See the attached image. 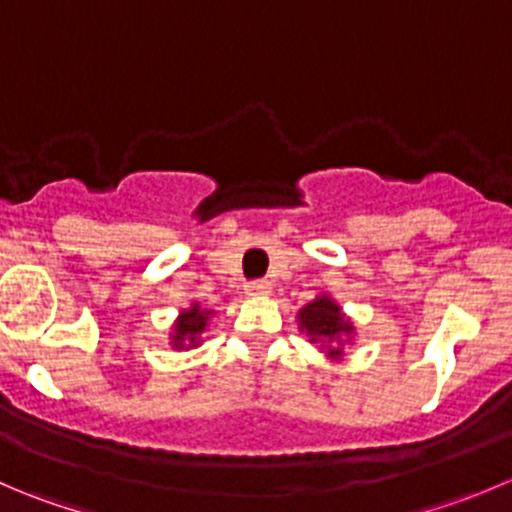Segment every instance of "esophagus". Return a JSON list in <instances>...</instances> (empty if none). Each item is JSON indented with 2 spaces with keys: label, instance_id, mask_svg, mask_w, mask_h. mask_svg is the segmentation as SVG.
Here are the masks:
<instances>
[{
  "label": "esophagus",
  "instance_id": "34e87169",
  "mask_svg": "<svg viewBox=\"0 0 512 512\" xmlns=\"http://www.w3.org/2000/svg\"><path fill=\"white\" fill-rule=\"evenodd\" d=\"M245 290H247V295L260 297V295H270L272 285H270V282H267V280H255V282H250V285H247Z\"/></svg>",
  "mask_w": 512,
  "mask_h": 512
}]
</instances>
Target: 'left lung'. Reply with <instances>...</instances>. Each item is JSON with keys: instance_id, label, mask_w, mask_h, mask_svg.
I'll return each instance as SVG.
<instances>
[{"instance_id": "left-lung-1", "label": "left lung", "mask_w": 512, "mask_h": 512, "mask_svg": "<svg viewBox=\"0 0 512 512\" xmlns=\"http://www.w3.org/2000/svg\"><path fill=\"white\" fill-rule=\"evenodd\" d=\"M297 327L310 337L312 345L320 347L327 360H342L347 347L355 345L357 340L355 322L327 292H320L315 300L297 310Z\"/></svg>"}]
</instances>
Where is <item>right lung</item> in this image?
<instances>
[{
	"instance_id": "right-lung-1",
	"label": "right lung",
	"mask_w": 512,
	"mask_h": 512,
	"mask_svg": "<svg viewBox=\"0 0 512 512\" xmlns=\"http://www.w3.org/2000/svg\"><path fill=\"white\" fill-rule=\"evenodd\" d=\"M215 310L202 307L200 302L192 300L190 307H182L177 320L170 327V347L172 350H195L202 345V332L210 327Z\"/></svg>"
}]
</instances>
